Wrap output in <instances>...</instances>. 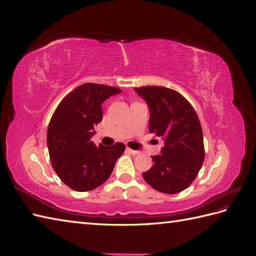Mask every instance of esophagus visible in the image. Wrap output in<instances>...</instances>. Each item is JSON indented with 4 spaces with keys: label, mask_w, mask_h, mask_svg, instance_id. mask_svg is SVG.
Listing matches in <instances>:
<instances>
[{
    "label": "esophagus",
    "mask_w": 256,
    "mask_h": 256,
    "mask_svg": "<svg viewBox=\"0 0 256 256\" xmlns=\"http://www.w3.org/2000/svg\"><path fill=\"white\" fill-rule=\"evenodd\" d=\"M126 150H127L129 154H138V150H131V148H126Z\"/></svg>",
    "instance_id": "esophagus-1"
}]
</instances>
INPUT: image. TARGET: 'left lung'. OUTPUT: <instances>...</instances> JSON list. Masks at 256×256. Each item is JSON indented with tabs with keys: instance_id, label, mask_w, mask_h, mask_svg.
Here are the masks:
<instances>
[{
	"instance_id": "obj_1",
	"label": "left lung",
	"mask_w": 256,
	"mask_h": 256,
	"mask_svg": "<svg viewBox=\"0 0 256 256\" xmlns=\"http://www.w3.org/2000/svg\"><path fill=\"white\" fill-rule=\"evenodd\" d=\"M148 106L150 132L164 140L160 154L143 178L154 189L175 194L187 189L203 164V131L192 106L180 92L164 86L134 88Z\"/></svg>"
}]
</instances>
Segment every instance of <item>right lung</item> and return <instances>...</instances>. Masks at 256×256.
Here are the masks:
<instances>
[{"mask_svg": "<svg viewBox=\"0 0 256 256\" xmlns=\"http://www.w3.org/2000/svg\"><path fill=\"white\" fill-rule=\"evenodd\" d=\"M122 90L85 83L62 100L54 111L47 132L51 164L60 180L72 190H94L110 177L115 162L125 150L120 142L96 146L90 138L102 120V104Z\"/></svg>", "mask_w": 256, "mask_h": 256, "instance_id": "add662e5", "label": "right lung"}]
</instances>
